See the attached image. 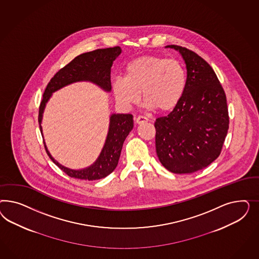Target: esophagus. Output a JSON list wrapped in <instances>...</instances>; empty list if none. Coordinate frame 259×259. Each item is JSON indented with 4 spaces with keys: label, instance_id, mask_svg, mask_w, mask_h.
Listing matches in <instances>:
<instances>
[{
    "label": "esophagus",
    "instance_id": "obj_1",
    "mask_svg": "<svg viewBox=\"0 0 259 259\" xmlns=\"http://www.w3.org/2000/svg\"><path fill=\"white\" fill-rule=\"evenodd\" d=\"M149 119L143 116H139L138 118H136V123L137 124H141V123H144V122H147Z\"/></svg>",
    "mask_w": 259,
    "mask_h": 259
}]
</instances>
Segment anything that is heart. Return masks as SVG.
<instances>
[{"label": "heart", "mask_w": 259, "mask_h": 259, "mask_svg": "<svg viewBox=\"0 0 259 259\" xmlns=\"http://www.w3.org/2000/svg\"><path fill=\"white\" fill-rule=\"evenodd\" d=\"M187 85L183 64L175 59L143 56L128 63L125 75L113 81V94L118 104L130 108L141 100L147 109L169 112L181 102Z\"/></svg>", "instance_id": "b5f03b06"}]
</instances>
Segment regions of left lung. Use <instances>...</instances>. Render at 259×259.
Here are the masks:
<instances>
[{
    "label": "left lung",
    "mask_w": 259,
    "mask_h": 259,
    "mask_svg": "<svg viewBox=\"0 0 259 259\" xmlns=\"http://www.w3.org/2000/svg\"><path fill=\"white\" fill-rule=\"evenodd\" d=\"M180 52L187 69V85L172 112L156 119V151L160 163L174 174L202 170L220 155L229 128L227 100L214 71L185 47Z\"/></svg>",
    "instance_id": "left-lung-1"
}]
</instances>
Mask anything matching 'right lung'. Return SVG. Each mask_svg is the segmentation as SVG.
Masks as SVG:
<instances>
[{
  "instance_id": "right-lung-1",
  "label": "right lung",
  "mask_w": 259,
  "mask_h": 259,
  "mask_svg": "<svg viewBox=\"0 0 259 259\" xmlns=\"http://www.w3.org/2000/svg\"><path fill=\"white\" fill-rule=\"evenodd\" d=\"M121 53L119 47H110L105 49H97L91 52L83 53L76 57L72 62L65 65L55 76L50 79L42 96L39 109V123L40 133L42 135L41 120L47 103L52 94L75 82L89 81L100 87L105 92H111V67L114 61ZM133 116L131 114H111L109 127L106 140L100 156L90 166L83 169L74 170L59 163L45 147L47 155L60 169L71 178L85 181H96L107 177L118 166L120 152L127 136L133 129Z\"/></svg>"
}]
</instances>
